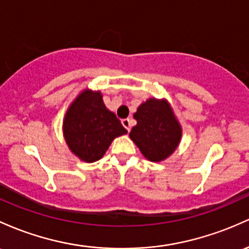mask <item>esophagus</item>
<instances>
[{
  "label": "esophagus",
  "mask_w": 249,
  "mask_h": 249,
  "mask_svg": "<svg viewBox=\"0 0 249 249\" xmlns=\"http://www.w3.org/2000/svg\"><path fill=\"white\" fill-rule=\"evenodd\" d=\"M122 124H123V126H124L125 129H126L130 132V130H131V119H129V118L123 119Z\"/></svg>",
  "instance_id": "obj_1"
}]
</instances>
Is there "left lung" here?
<instances>
[{
	"label": "left lung",
	"mask_w": 249,
	"mask_h": 249,
	"mask_svg": "<svg viewBox=\"0 0 249 249\" xmlns=\"http://www.w3.org/2000/svg\"><path fill=\"white\" fill-rule=\"evenodd\" d=\"M130 138L150 162H163L181 143L182 126L166 99L149 98L138 106Z\"/></svg>",
	"instance_id": "1"
}]
</instances>
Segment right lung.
<instances>
[{"mask_svg":"<svg viewBox=\"0 0 249 249\" xmlns=\"http://www.w3.org/2000/svg\"><path fill=\"white\" fill-rule=\"evenodd\" d=\"M62 132L73 155L83 162L93 163L105 155L114 138L127 131L105 106L102 92L85 89L68 106Z\"/></svg>","mask_w":249,"mask_h":249,"instance_id":"add662e5","label":"right lung"}]
</instances>
